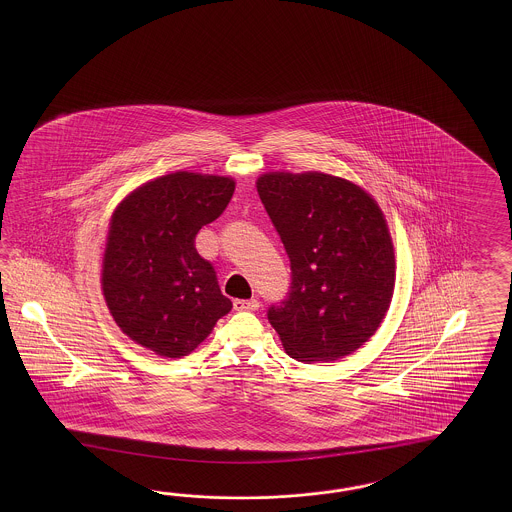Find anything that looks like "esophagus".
I'll list each match as a JSON object with an SVG mask.
<instances>
[{
  "label": "esophagus",
  "instance_id": "obj_1",
  "mask_svg": "<svg viewBox=\"0 0 512 512\" xmlns=\"http://www.w3.org/2000/svg\"><path fill=\"white\" fill-rule=\"evenodd\" d=\"M233 306L236 311H257L261 304H259V300H257V298H249V300L236 298L233 302Z\"/></svg>",
  "mask_w": 512,
  "mask_h": 512
}]
</instances>
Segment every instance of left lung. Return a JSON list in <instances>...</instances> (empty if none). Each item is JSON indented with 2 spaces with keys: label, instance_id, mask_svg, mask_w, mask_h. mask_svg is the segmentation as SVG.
<instances>
[{
  "label": "left lung",
  "instance_id": "obj_1",
  "mask_svg": "<svg viewBox=\"0 0 512 512\" xmlns=\"http://www.w3.org/2000/svg\"><path fill=\"white\" fill-rule=\"evenodd\" d=\"M257 191L291 261V287L266 315L298 362L345 357L373 336L394 291L383 212L360 187L323 172H270Z\"/></svg>",
  "mask_w": 512,
  "mask_h": 512
}]
</instances>
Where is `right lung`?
Returning a JSON list of instances; mask_svg holds the SVG:
<instances>
[{"label": "right lung", "mask_w": 512, "mask_h": 512, "mask_svg": "<svg viewBox=\"0 0 512 512\" xmlns=\"http://www.w3.org/2000/svg\"><path fill=\"white\" fill-rule=\"evenodd\" d=\"M233 193L231 178L174 172L135 189L112 216L103 295L118 326L155 355L186 357L233 308L195 248Z\"/></svg>", "instance_id": "right-lung-1"}]
</instances>
